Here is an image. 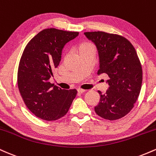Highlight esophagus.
I'll return each instance as SVG.
<instances>
[{
  "mask_svg": "<svg viewBox=\"0 0 156 156\" xmlns=\"http://www.w3.org/2000/svg\"><path fill=\"white\" fill-rule=\"evenodd\" d=\"M77 91H78V93H81L82 94V93H83L86 90H84V89H77Z\"/></svg>",
  "mask_w": 156,
  "mask_h": 156,
  "instance_id": "esophagus-1",
  "label": "esophagus"
}]
</instances>
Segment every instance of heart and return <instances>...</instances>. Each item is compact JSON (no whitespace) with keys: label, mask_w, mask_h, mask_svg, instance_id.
<instances>
[{"label":"heart","mask_w":156,"mask_h":156,"mask_svg":"<svg viewBox=\"0 0 156 156\" xmlns=\"http://www.w3.org/2000/svg\"><path fill=\"white\" fill-rule=\"evenodd\" d=\"M90 45H92V44H89V43H83V44H82L80 46L79 50L83 49V48H87V47H89V46H90Z\"/></svg>","instance_id":"1"}]
</instances>
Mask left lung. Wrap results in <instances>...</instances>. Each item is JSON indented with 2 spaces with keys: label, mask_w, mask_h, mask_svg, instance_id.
<instances>
[{
  "label": "left lung",
  "mask_w": 156,
  "mask_h": 156,
  "mask_svg": "<svg viewBox=\"0 0 156 156\" xmlns=\"http://www.w3.org/2000/svg\"><path fill=\"white\" fill-rule=\"evenodd\" d=\"M98 50V75L105 73L109 87L105 94L98 91L96 114L108 120L123 117L133 108L140 93L142 69L135 48L122 36L103 31L85 32Z\"/></svg>",
  "instance_id": "obj_1"
}]
</instances>
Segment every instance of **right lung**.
Returning a JSON list of instances; mask_svg holds the SVG:
<instances>
[{
    "instance_id": "right-lung-1",
    "label": "right lung",
    "mask_w": 156,
    "mask_h": 156,
    "mask_svg": "<svg viewBox=\"0 0 156 156\" xmlns=\"http://www.w3.org/2000/svg\"><path fill=\"white\" fill-rule=\"evenodd\" d=\"M78 32L48 28L37 34L25 48L17 72V85L31 112L44 120H56L69 111L76 89H62L50 83L59 64L63 48Z\"/></svg>"
}]
</instances>
